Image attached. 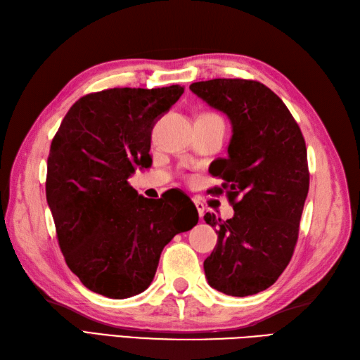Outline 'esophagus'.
Returning <instances> with one entry per match:
<instances>
[{
    "instance_id": "obj_1",
    "label": "esophagus",
    "mask_w": 360,
    "mask_h": 360,
    "mask_svg": "<svg viewBox=\"0 0 360 360\" xmlns=\"http://www.w3.org/2000/svg\"><path fill=\"white\" fill-rule=\"evenodd\" d=\"M195 205H196V208H198V213H199V216L202 217L204 216V213H205V205L202 204L200 200H198V199H195Z\"/></svg>"
}]
</instances>
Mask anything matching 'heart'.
<instances>
[{"mask_svg":"<svg viewBox=\"0 0 360 360\" xmlns=\"http://www.w3.org/2000/svg\"><path fill=\"white\" fill-rule=\"evenodd\" d=\"M202 117H208V118H213V120H219V122H222V118H220L216 114H205V115H202Z\"/></svg>","mask_w":360,"mask_h":360,"instance_id":"1","label":"heart"}]
</instances>
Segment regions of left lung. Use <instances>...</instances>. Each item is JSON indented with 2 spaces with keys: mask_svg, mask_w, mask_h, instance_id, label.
Instances as JSON below:
<instances>
[{
  "mask_svg": "<svg viewBox=\"0 0 360 360\" xmlns=\"http://www.w3.org/2000/svg\"><path fill=\"white\" fill-rule=\"evenodd\" d=\"M190 89L233 126L228 156L214 173L224 184L214 190L226 191L234 216H204L217 228L205 276L219 292L248 297L278 280L293 255L309 193L306 141L288 106L260 82L213 79Z\"/></svg>",
  "mask_w": 360,
  "mask_h": 360,
  "instance_id": "1",
  "label": "left lung"
}]
</instances>
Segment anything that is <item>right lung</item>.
I'll return each instance as SVG.
<instances>
[{
	"instance_id": "obj_1",
	"label": "right lung",
	"mask_w": 360,
	"mask_h": 360,
	"mask_svg": "<svg viewBox=\"0 0 360 360\" xmlns=\"http://www.w3.org/2000/svg\"><path fill=\"white\" fill-rule=\"evenodd\" d=\"M184 86L112 88L79 98L54 135L47 202L72 274L89 290L123 300L149 288L172 238L198 224L169 199H147L129 186L149 155L155 123Z\"/></svg>"
}]
</instances>
